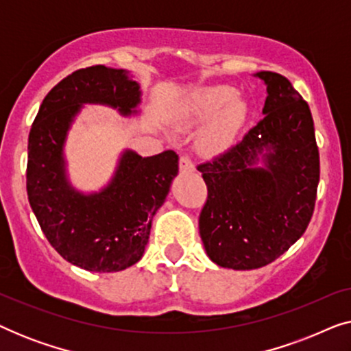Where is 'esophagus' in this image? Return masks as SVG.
Masks as SVG:
<instances>
[{
	"label": "esophagus",
	"instance_id": "esophagus-1",
	"mask_svg": "<svg viewBox=\"0 0 351 351\" xmlns=\"http://www.w3.org/2000/svg\"><path fill=\"white\" fill-rule=\"evenodd\" d=\"M179 167H180V172H191L195 169L193 161H191V158L189 155H182L180 156Z\"/></svg>",
	"mask_w": 351,
	"mask_h": 351
}]
</instances>
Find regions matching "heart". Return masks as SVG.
<instances>
[{"label": "heart", "instance_id": "heart-1", "mask_svg": "<svg viewBox=\"0 0 351 351\" xmlns=\"http://www.w3.org/2000/svg\"><path fill=\"white\" fill-rule=\"evenodd\" d=\"M238 90L230 86H209L191 95L186 108L189 119L203 123L214 119L208 131L201 136L199 147L204 153L220 152L232 142L241 124L246 107L237 99Z\"/></svg>", "mask_w": 351, "mask_h": 351}]
</instances>
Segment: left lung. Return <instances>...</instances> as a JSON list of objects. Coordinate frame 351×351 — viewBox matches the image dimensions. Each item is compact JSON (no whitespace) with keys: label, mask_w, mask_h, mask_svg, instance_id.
Returning <instances> with one entry per match:
<instances>
[{"label":"left lung","mask_w":351,"mask_h":351,"mask_svg":"<svg viewBox=\"0 0 351 351\" xmlns=\"http://www.w3.org/2000/svg\"><path fill=\"white\" fill-rule=\"evenodd\" d=\"M257 76L267 84L265 117L241 141L198 165L208 186L201 239L210 261L233 270L268 265L305 233L319 182L308 104L282 75ZM261 152L265 168L255 166Z\"/></svg>","instance_id":"1"}]
</instances>
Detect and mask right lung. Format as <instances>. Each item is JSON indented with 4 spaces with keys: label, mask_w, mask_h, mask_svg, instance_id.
I'll return each instance as SVG.
<instances>
[{
    "label": "right lung",
    "mask_w": 351,
    "mask_h": 351,
    "mask_svg": "<svg viewBox=\"0 0 351 351\" xmlns=\"http://www.w3.org/2000/svg\"><path fill=\"white\" fill-rule=\"evenodd\" d=\"M138 84L126 70L104 65L73 71L43 100L28 136L27 195L51 246L89 271H121L141 261L152 219L179 172V155L166 150L142 158L124 152L113 180L100 193L81 195L65 179L62 150L83 104L136 113Z\"/></svg>",
    "instance_id": "1"
}]
</instances>
